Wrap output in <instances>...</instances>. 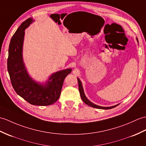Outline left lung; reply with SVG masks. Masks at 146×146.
<instances>
[{
    "label": "left lung",
    "mask_w": 146,
    "mask_h": 146,
    "mask_svg": "<svg viewBox=\"0 0 146 146\" xmlns=\"http://www.w3.org/2000/svg\"><path fill=\"white\" fill-rule=\"evenodd\" d=\"M136 40H137V42H138L137 38H136ZM77 79H78V87H79V91L80 93V96L81 98V99H82V100L83 101V102L85 104H86L87 105H88V106L94 108H98V109H101V110H109V109H111V108H115L119 104H117L116 105H114V106H109V107H104V106H98V105H96L95 104L93 103L92 102H91V101L86 98L85 94H84L82 83H81V81H80V80L78 78H77Z\"/></svg>",
    "instance_id": "obj_1"
}]
</instances>
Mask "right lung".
<instances>
[{
  "instance_id": "obj_1",
  "label": "right lung",
  "mask_w": 146,
  "mask_h": 146,
  "mask_svg": "<svg viewBox=\"0 0 146 146\" xmlns=\"http://www.w3.org/2000/svg\"><path fill=\"white\" fill-rule=\"evenodd\" d=\"M35 20L23 22L12 37L9 48L7 70L15 92L27 102L36 106H48L55 103L60 96L65 77L72 72L67 68L52 73L45 83H40L29 75L23 59L25 30Z\"/></svg>"
}]
</instances>
